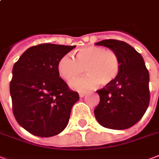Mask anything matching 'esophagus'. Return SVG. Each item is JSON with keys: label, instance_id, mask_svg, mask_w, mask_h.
Returning a JSON list of instances; mask_svg holds the SVG:
<instances>
[{"label": "esophagus", "instance_id": "34e87169", "mask_svg": "<svg viewBox=\"0 0 159 159\" xmlns=\"http://www.w3.org/2000/svg\"><path fill=\"white\" fill-rule=\"evenodd\" d=\"M79 95H80V97H84V95H86V92H80Z\"/></svg>", "mask_w": 159, "mask_h": 159}]
</instances>
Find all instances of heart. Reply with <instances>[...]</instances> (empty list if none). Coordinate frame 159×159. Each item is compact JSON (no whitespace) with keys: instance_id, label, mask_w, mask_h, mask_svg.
Instances as JSON below:
<instances>
[{"instance_id":"obj_1","label":"heart","mask_w":159,"mask_h":159,"mask_svg":"<svg viewBox=\"0 0 159 159\" xmlns=\"http://www.w3.org/2000/svg\"><path fill=\"white\" fill-rule=\"evenodd\" d=\"M84 68L88 75L71 81L70 85L72 89L84 90L92 89L99 84H111L120 72V59L113 50L89 46L79 49L75 58L70 54L64 55L58 64V73L65 80H71L80 75Z\"/></svg>"}]
</instances>
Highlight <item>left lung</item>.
Masks as SVG:
<instances>
[{
  "mask_svg": "<svg viewBox=\"0 0 159 159\" xmlns=\"http://www.w3.org/2000/svg\"><path fill=\"white\" fill-rule=\"evenodd\" d=\"M95 45L113 50L120 63L115 80L97 90L100 103L95 109V118L109 129H127L141 120L148 107V70L142 55L125 42L107 39Z\"/></svg>",
  "mask_w": 159,
  "mask_h": 159,
  "instance_id": "left-lung-1",
  "label": "left lung"
}]
</instances>
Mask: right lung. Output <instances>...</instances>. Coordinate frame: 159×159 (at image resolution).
<instances>
[{
  "instance_id": "right-lung-1",
  "label": "right lung",
  "mask_w": 159,
  "mask_h": 159,
  "mask_svg": "<svg viewBox=\"0 0 159 159\" xmlns=\"http://www.w3.org/2000/svg\"><path fill=\"white\" fill-rule=\"evenodd\" d=\"M75 46L42 43L27 48L15 63L10 93L16 121L40 138L60 133L70 120L78 92L59 77L58 61Z\"/></svg>"
}]
</instances>
